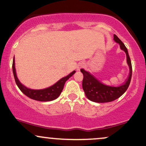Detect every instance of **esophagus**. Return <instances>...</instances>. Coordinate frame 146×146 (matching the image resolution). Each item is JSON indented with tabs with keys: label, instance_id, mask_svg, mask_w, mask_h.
<instances>
[{
	"label": "esophagus",
	"instance_id": "esophagus-1",
	"mask_svg": "<svg viewBox=\"0 0 146 146\" xmlns=\"http://www.w3.org/2000/svg\"><path fill=\"white\" fill-rule=\"evenodd\" d=\"M81 67H83V64H80V66H79V67H78V69H77V70H79V69H80V68Z\"/></svg>",
	"mask_w": 146,
	"mask_h": 146
}]
</instances>
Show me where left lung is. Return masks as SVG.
<instances>
[{
	"instance_id": "1",
	"label": "left lung",
	"mask_w": 146,
	"mask_h": 146,
	"mask_svg": "<svg viewBox=\"0 0 146 146\" xmlns=\"http://www.w3.org/2000/svg\"><path fill=\"white\" fill-rule=\"evenodd\" d=\"M114 39L116 42L119 43L121 49L126 53L127 64L129 66L130 72L128 78L123 84L118 87H110L102 83L93 75L84 70H80V72L83 74L82 89L85 93L86 96L89 100L97 103L110 102L119 98L127 91L131 82V76H132V65L127 48L116 35H114Z\"/></svg>"
}]
</instances>
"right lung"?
Returning <instances> with one entry per match:
<instances>
[{
	"mask_svg": "<svg viewBox=\"0 0 146 146\" xmlns=\"http://www.w3.org/2000/svg\"><path fill=\"white\" fill-rule=\"evenodd\" d=\"M12 68L15 82L21 92H22L23 94L26 95V96H28V98L32 99V100L40 101V102H49V101L54 100L58 98L59 95L62 93L63 89H64V84L66 83V82L67 81L70 77L72 76L76 72V71H73L72 72L70 73L67 76L61 78L58 82H57L56 83L53 84L51 87L44 89L34 90L28 89V88L25 87V86H23V84L19 81L15 72V60H14V58L13 61Z\"/></svg>",
	"mask_w": 146,
	"mask_h": 146,
	"instance_id": "obj_1",
	"label": "right lung"
}]
</instances>
